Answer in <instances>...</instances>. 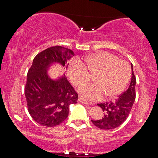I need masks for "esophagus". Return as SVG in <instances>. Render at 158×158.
Masks as SVG:
<instances>
[{
	"instance_id": "obj_1",
	"label": "esophagus",
	"mask_w": 158,
	"mask_h": 158,
	"mask_svg": "<svg viewBox=\"0 0 158 158\" xmlns=\"http://www.w3.org/2000/svg\"><path fill=\"white\" fill-rule=\"evenodd\" d=\"M78 101H79V102H81L82 104H84V105H92L91 102H89V101H87V100H84V99L82 97H81V96H79V97Z\"/></svg>"
}]
</instances>
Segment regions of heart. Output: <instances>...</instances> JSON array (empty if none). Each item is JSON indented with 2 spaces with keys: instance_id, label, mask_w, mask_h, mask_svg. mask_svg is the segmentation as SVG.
Masks as SVG:
<instances>
[{
  "instance_id": "b5f03b06",
  "label": "heart",
  "mask_w": 158,
  "mask_h": 158,
  "mask_svg": "<svg viewBox=\"0 0 158 158\" xmlns=\"http://www.w3.org/2000/svg\"><path fill=\"white\" fill-rule=\"evenodd\" d=\"M68 74L77 87L86 84L94 76L95 82L85 85L79 92L83 97L97 100L105 95L112 98L119 95L126 87L131 77L127 62L108 52H98L85 59V64L73 61L68 68Z\"/></svg>"
}]
</instances>
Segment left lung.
<instances>
[{
  "label": "left lung",
  "mask_w": 158,
  "mask_h": 158,
  "mask_svg": "<svg viewBox=\"0 0 158 158\" xmlns=\"http://www.w3.org/2000/svg\"><path fill=\"white\" fill-rule=\"evenodd\" d=\"M132 68V78L127 90L120 95L116 100L109 102L98 104L104 111L102 118L97 121L91 120L93 125L100 129L111 130L121 125L125 120L132 109L135 100L136 77L134 74L133 65Z\"/></svg>",
  "instance_id": "obj_1"
}]
</instances>
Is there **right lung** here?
<instances>
[{"mask_svg":"<svg viewBox=\"0 0 158 158\" xmlns=\"http://www.w3.org/2000/svg\"><path fill=\"white\" fill-rule=\"evenodd\" d=\"M73 56L72 50L55 46L34 58L27 74L24 93L29 114L40 125L51 127L60 124L68 116L69 105L77 103L78 94L65 74L54 80L47 74L54 63L68 68L67 62Z\"/></svg>","mask_w":158,"mask_h":158,"instance_id":"obj_1","label":"right lung"}]
</instances>
